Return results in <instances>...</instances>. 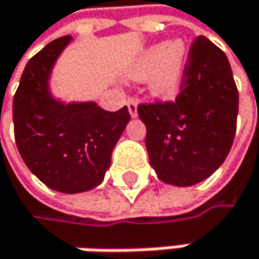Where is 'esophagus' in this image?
I'll list each match as a JSON object with an SVG mask.
<instances>
[{
	"mask_svg": "<svg viewBox=\"0 0 259 259\" xmlns=\"http://www.w3.org/2000/svg\"><path fill=\"white\" fill-rule=\"evenodd\" d=\"M127 108H128V113H131L132 118L138 116V102L135 99H128L127 101Z\"/></svg>",
	"mask_w": 259,
	"mask_h": 259,
	"instance_id": "34e87169",
	"label": "esophagus"
}]
</instances>
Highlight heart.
I'll list each match as a JSON object with an SVG mask.
<instances>
[{
	"instance_id": "obj_1",
	"label": "heart",
	"mask_w": 259,
	"mask_h": 259,
	"mask_svg": "<svg viewBox=\"0 0 259 259\" xmlns=\"http://www.w3.org/2000/svg\"><path fill=\"white\" fill-rule=\"evenodd\" d=\"M190 51L182 38L146 48L127 69L132 80H146L149 93L157 99L176 98L185 82Z\"/></svg>"
}]
</instances>
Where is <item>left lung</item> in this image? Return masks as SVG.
<instances>
[{
  "instance_id": "1",
  "label": "left lung",
  "mask_w": 259,
  "mask_h": 259,
  "mask_svg": "<svg viewBox=\"0 0 259 259\" xmlns=\"http://www.w3.org/2000/svg\"><path fill=\"white\" fill-rule=\"evenodd\" d=\"M238 107L227 56L208 38H196L176 101L138 107L157 177L172 186H193L210 177L232 149Z\"/></svg>"
}]
</instances>
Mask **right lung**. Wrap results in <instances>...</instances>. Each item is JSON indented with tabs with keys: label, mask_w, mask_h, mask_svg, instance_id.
Segmentation results:
<instances>
[{
	"label": "right lung",
	"mask_w": 259,
	"mask_h": 259,
	"mask_svg": "<svg viewBox=\"0 0 259 259\" xmlns=\"http://www.w3.org/2000/svg\"><path fill=\"white\" fill-rule=\"evenodd\" d=\"M71 40L57 38L29 60L14 96L15 141L23 161L46 186L65 194L102 183L113 147L131 121L127 107L107 112L95 101L66 102L53 95V69Z\"/></svg>",
	"instance_id": "right-lung-1"
}]
</instances>
